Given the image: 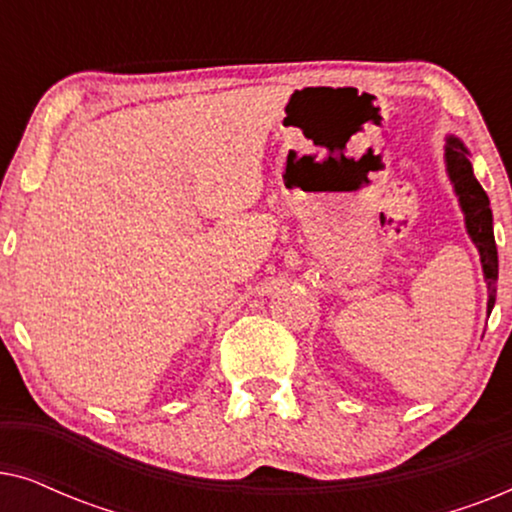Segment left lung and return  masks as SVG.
<instances>
[{"mask_svg": "<svg viewBox=\"0 0 512 512\" xmlns=\"http://www.w3.org/2000/svg\"><path fill=\"white\" fill-rule=\"evenodd\" d=\"M445 160L447 172L454 184V191L459 195V205L464 209L466 228L475 247L480 251L482 270H485L487 279V310L492 312L496 300V279H499V254H496L494 242V228H492V209H489V198L482 191L478 179L473 177V167L468 163V151L459 139L450 137L445 146Z\"/></svg>", "mask_w": 512, "mask_h": 512, "instance_id": "obj_1", "label": "left lung"}]
</instances>
